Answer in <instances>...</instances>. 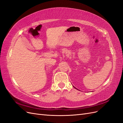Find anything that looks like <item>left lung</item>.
<instances>
[{"instance_id": "left-lung-1", "label": "left lung", "mask_w": 123, "mask_h": 123, "mask_svg": "<svg viewBox=\"0 0 123 123\" xmlns=\"http://www.w3.org/2000/svg\"><path fill=\"white\" fill-rule=\"evenodd\" d=\"M73 87H74V86H73ZM74 88H75V87H74ZM75 88V89H76V88Z\"/></svg>"}]
</instances>
